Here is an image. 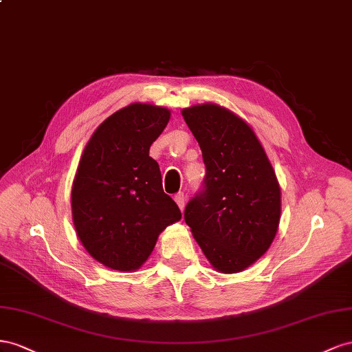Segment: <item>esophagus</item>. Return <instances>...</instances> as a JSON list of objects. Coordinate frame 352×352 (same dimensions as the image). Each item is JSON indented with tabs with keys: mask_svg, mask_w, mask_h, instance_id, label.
<instances>
[{
	"mask_svg": "<svg viewBox=\"0 0 352 352\" xmlns=\"http://www.w3.org/2000/svg\"><path fill=\"white\" fill-rule=\"evenodd\" d=\"M175 202H177V205L179 206V209H184V205H186V195L183 193V192H179V193H177L175 195Z\"/></svg>",
	"mask_w": 352,
	"mask_h": 352,
	"instance_id": "esophagus-1",
	"label": "esophagus"
}]
</instances>
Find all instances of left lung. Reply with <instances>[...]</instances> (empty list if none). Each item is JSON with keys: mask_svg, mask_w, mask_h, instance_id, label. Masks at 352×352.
Wrapping results in <instances>:
<instances>
[{"mask_svg": "<svg viewBox=\"0 0 352 352\" xmlns=\"http://www.w3.org/2000/svg\"><path fill=\"white\" fill-rule=\"evenodd\" d=\"M183 116L206 166L202 188L186 206V224L214 268L239 273L276 237V174L252 129L230 110L206 103L184 109Z\"/></svg>", "mask_w": 352, "mask_h": 352, "instance_id": "8db88e82", "label": "left lung"}]
</instances>
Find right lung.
Segmentation results:
<instances>
[{
	"mask_svg": "<svg viewBox=\"0 0 352 352\" xmlns=\"http://www.w3.org/2000/svg\"><path fill=\"white\" fill-rule=\"evenodd\" d=\"M169 110L134 103L100 125L79 160L72 215L79 240L98 263L133 271L152 254L160 232L182 219L164 192L148 150L164 131Z\"/></svg>",
	"mask_w": 352,
	"mask_h": 352,
	"instance_id": "obj_1",
	"label": "right lung"
}]
</instances>
